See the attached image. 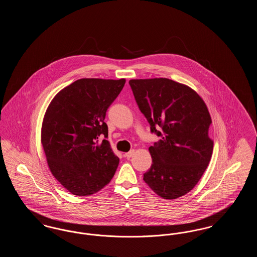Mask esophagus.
<instances>
[{"label":"esophagus","instance_id":"1","mask_svg":"<svg viewBox=\"0 0 257 257\" xmlns=\"http://www.w3.org/2000/svg\"><path fill=\"white\" fill-rule=\"evenodd\" d=\"M134 154L135 150H131V151H129V152H127V153H125V154H124V156H125L126 158H131Z\"/></svg>","mask_w":257,"mask_h":257}]
</instances>
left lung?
<instances>
[{
  "label": "left lung",
  "mask_w": 257,
  "mask_h": 257,
  "mask_svg": "<svg viewBox=\"0 0 257 257\" xmlns=\"http://www.w3.org/2000/svg\"><path fill=\"white\" fill-rule=\"evenodd\" d=\"M129 84L151 132L161 137L148 148L152 165L144 180L165 199L185 196L200 180L212 157L207 106L193 88L171 79H133Z\"/></svg>",
  "instance_id": "1"
}]
</instances>
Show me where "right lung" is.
<instances>
[{
    "instance_id": "obj_1",
    "label": "right lung",
    "mask_w": 257,
    "mask_h": 257,
    "mask_svg": "<svg viewBox=\"0 0 257 257\" xmlns=\"http://www.w3.org/2000/svg\"><path fill=\"white\" fill-rule=\"evenodd\" d=\"M126 80L83 78L50 102L41 127V145L54 177L75 196H90L113 177L119 158L107 140L106 111Z\"/></svg>"
}]
</instances>
